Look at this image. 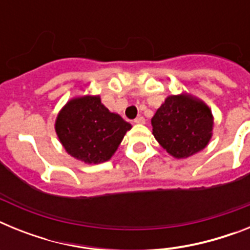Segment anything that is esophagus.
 <instances>
[{
    "label": "esophagus",
    "instance_id": "obj_1",
    "mask_svg": "<svg viewBox=\"0 0 250 250\" xmlns=\"http://www.w3.org/2000/svg\"><path fill=\"white\" fill-rule=\"evenodd\" d=\"M134 123H135V124H145V119L143 118V116H138V118L134 120Z\"/></svg>",
    "mask_w": 250,
    "mask_h": 250
}]
</instances>
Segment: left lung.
<instances>
[{
  "instance_id": "obj_1",
  "label": "left lung",
  "mask_w": 250,
  "mask_h": 250,
  "mask_svg": "<svg viewBox=\"0 0 250 250\" xmlns=\"http://www.w3.org/2000/svg\"><path fill=\"white\" fill-rule=\"evenodd\" d=\"M152 135L171 156L185 159L207 147L213 135L209 106L191 95H170L151 119Z\"/></svg>"
}]
</instances>
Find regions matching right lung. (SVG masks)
I'll return each instance as SVG.
<instances>
[{"instance_id": "1", "label": "right lung", "mask_w": 250, "mask_h": 250, "mask_svg": "<svg viewBox=\"0 0 250 250\" xmlns=\"http://www.w3.org/2000/svg\"><path fill=\"white\" fill-rule=\"evenodd\" d=\"M131 124L109 111L99 95L67 101L55 121L57 138L67 154L86 164L110 160Z\"/></svg>"}]
</instances>
